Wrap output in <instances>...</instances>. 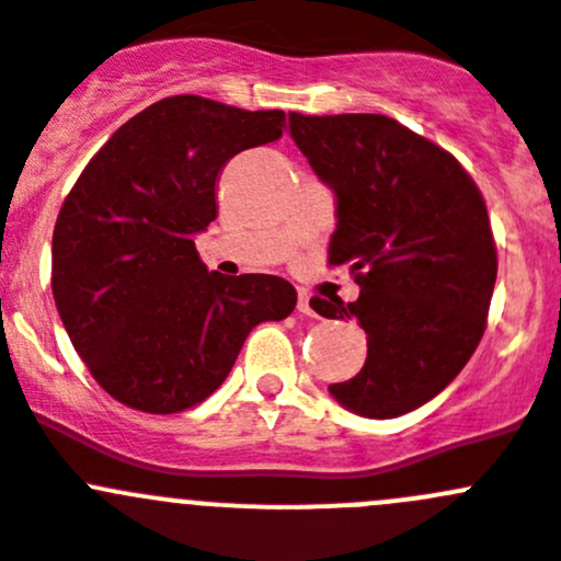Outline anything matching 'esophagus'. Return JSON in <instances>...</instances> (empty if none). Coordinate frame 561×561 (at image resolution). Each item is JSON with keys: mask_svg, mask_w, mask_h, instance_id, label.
Instances as JSON below:
<instances>
[{"mask_svg": "<svg viewBox=\"0 0 561 561\" xmlns=\"http://www.w3.org/2000/svg\"><path fill=\"white\" fill-rule=\"evenodd\" d=\"M298 312H301V316H318L316 307H312L310 293L307 290H298Z\"/></svg>", "mask_w": 561, "mask_h": 561, "instance_id": "1", "label": "esophagus"}]
</instances>
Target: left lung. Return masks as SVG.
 I'll return each mask as SVG.
<instances>
[{"label": "left lung", "instance_id": "obj_1", "mask_svg": "<svg viewBox=\"0 0 561 561\" xmlns=\"http://www.w3.org/2000/svg\"><path fill=\"white\" fill-rule=\"evenodd\" d=\"M290 135L337 196L329 265H348L359 298H312L318 316L357 318L368 359L329 385L365 417H396L457 379L486 329L499 251L462 162L376 113H290Z\"/></svg>", "mask_w": 561, "mask_h": 561}]
</instances>
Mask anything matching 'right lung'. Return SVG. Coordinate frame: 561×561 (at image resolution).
<instances>
[{
  "label": "right lung",
  "instance_id": "right-lung-1",
  "mask_svg": "<svg viewBox=\"0 0 561 561\" xmlns=\"http://www.w3.org/2000/svg\"><path fill=\"white\" fill-rule=\"evenodd\" d=\"M282 127V110L160 99L115 129L68 191L51 234L55 305L93 379L129 410L202 404L251 329L296 307L282 276L227 279L193 243L216 221L229 157L274 144Z\"/></svg>",
  "mask_w": 561,
  "mask_h": 561
}]
</instances>
